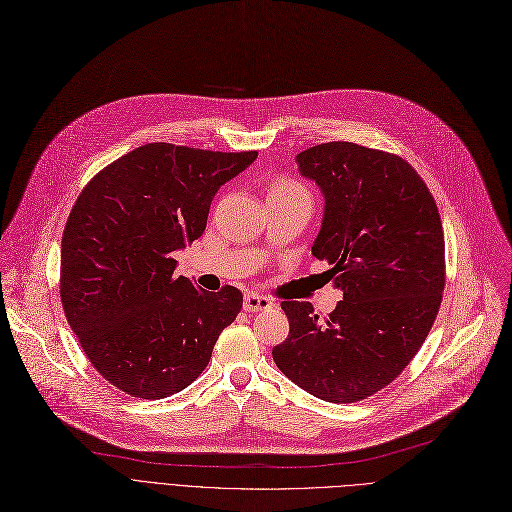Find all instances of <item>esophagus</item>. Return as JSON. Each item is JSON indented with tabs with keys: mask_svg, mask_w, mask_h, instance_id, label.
Masks as SVG:
<instances>
[{
	"mask_svg": "<svg viewBox=\"0 0 512 512\" xmlns=\"http://www.w3.org/2000/svg\"><path fill=\"white\" fill-rule=\"evenodd\" d=\"M272 299L266 297V295H258V293H248L244 297V309L246 311H262V309H268L272 307Z\"/></svg>",
	"mask_w": 512,
	"mask_h": 512,
	"instance_id": "1",
	"label": "esophagus"
}]
</instances>
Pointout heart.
Instances as JSON below:
<instances>
[{"mask_svg":"<svg viewBox=\"0 0 512 512\" xmlns=\"http://www.w3.org/2000/svg\"><path fill=\"white\" fill-rule=\"evenodd\" d=\"M295 188H303L299 182H295V180H289V178H279V180H274L272 182V186H270V190L268 192H279V190H295Z\"/></svg>","mask_w":512,"mask_h":512,"instance_id":"obj_1","label":"heart"}]
</instances>
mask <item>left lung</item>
<instances>
[{"instance_id": "8db88e82", "label": "left lung", "mask_w": 512, "mask_h": 512, "mask_svg": "<svg viewBox=\"0 0 512 512\" xmlns=\"http://www.w3.org/2000/svg\"><path fill=\"white\" fill-rule=\"evenodd\" d=\"M326 196L311 252L332 268L342 301L320 318L311 303L283 301L289 336L277 367L332 404L367 400L416 357L445 291V235L435 199L404 157L348 141L297 155Z\"/></svg>"}]
</instances>
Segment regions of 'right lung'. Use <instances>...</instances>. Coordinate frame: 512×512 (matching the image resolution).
<instances>
[{"mask_svg": "<svg viewBox=\"0 0 512 512\" xmlns=\"http://www.w3.org/2000/svg\"><path fill=\"white\" fill-rule=\"evenodd\" d=\"M256 155L147 143L77 196L61 240V303L86 357L116 389L162 400L209 365L244 295L176 277L172 252L201 238L215 192Z\"/></svg>", "mask_w": 512, "mask_h": 512, "instance_id": "obj_1", "label": "right lung"}]
</instances>
